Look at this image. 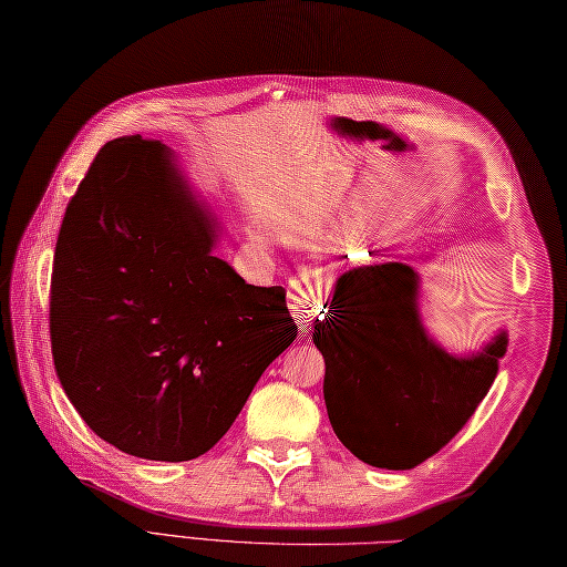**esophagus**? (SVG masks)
I'll return each mask as SVG.
<instances>
[{
  "instance_id": "34e87169",
  "label": "esophagus",
  "mask_w": 567,
  "mask_h": 567,
  "mask_svg": "<svg viewBox=\"0 0 567 567\" xmlns=\"http://www.w3.org/2000/svg\"><path fill=\"white\" fill-rule=\"evenodd\" d=\"M330 281L320 271H313L306 276V284H298L288 293V306H291L293 318L298 326L308 328V323L320 313V306H323V298L328 296Z\"/></svg>"
}]
</instances>
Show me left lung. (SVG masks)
Listing matches in <instances>:
<instances>
[{
    "mask_svg": "<svg viewBox=\"0 0 567 567\" xmlns=\"http://www.w3.org/2000/svg\"><path fill=\"white\" fill-rule=\"evenodd\" d=\"M422 279L410 264L355 266L336 281L326 318L313 323L323 352L328 420L343 446L378 468H414L450 444L486 398L506 355L504 328L454 355L430 336Z\"/></svg>",
    "mask_w": 567,
    "mask_h": 567,
    "instance_id": "8db88e82",
    "label": "left lung"
}]
</instances>
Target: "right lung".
Segmentation results:
<instances>
[{
	"label": "right lung",
	"mask_w": 567,
	"mask_h": 567,
	"mask_svg": "<svg viewBox=\"0 0 567 567\" xmlns=\"http://www.w3.org/2000/svg\"><path fill=\"white\" fill-rule=\"evenodd\" d=\"M221 221L163 143H105L51 274V355L91 430L151 462L209 452L298 328L281 286L215 256Z\"/></svg>",
	"instance_id": "1"
}]
</instances>
